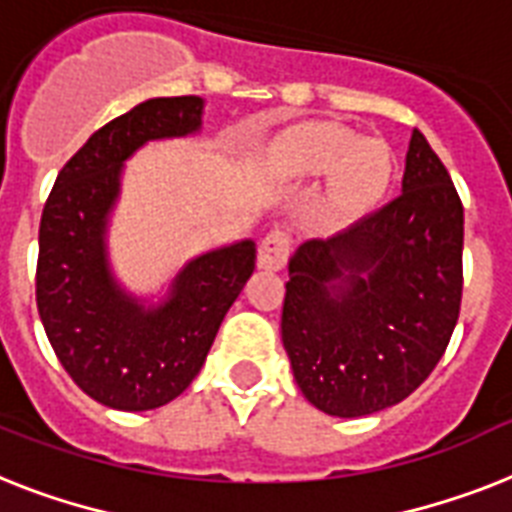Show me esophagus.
<instances>
[{"label": "esophagus", "mask_w": 512, "mask_h": 512, "mask_svg": "<svg viewBox=\"0 0 512 512\" xmlns=\"http://www.w3.org/2000/svg\"><path fill=\"white\" fill-rule=\"evenodd\" d=\"M289 252H292V236L276 228L265 236L260 242V255H257V263L265 270H281L289 260Z\"/></svg>", "instance_id": "1"}]
</instances>
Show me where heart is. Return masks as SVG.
Listing matches in <instances>:
<instances>
[{"label": "heart", "instance_id": "b5f03b06", "mask_svg": "<svg viewBox=\"0 0 512 512\" xmlns=\"http://www.w3.org/2000/svg\"><path fill=\"white\" fill-rule=\"evenodd\" d=\"M289 162L299 173L326 176L336 170V194L352 210L373 207L394 178V155L389 144L360 139L352 128L315 123L297 136Z\"/></svg>", "mask_w": 512, "mask_h": 512}]
</instances>
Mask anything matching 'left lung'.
Listing matches in <instances>:
<instances>
[{
  "mask_svg": "<svg viewBox=\"0 0 512 512\" xmlns=\"http://www.w3.org/2000/svg\"><path fill=\"white\" fill-rule=\"evenodd\" d=\"M463 297V205L421 131L402 194L289 260L281 339L294 381L318 410L360 418L429 378Z\"/></svg>",
  "mask_w": 512,
  "mask_h": 512,
  "instance_id": "1",
  "label": "left lung"
}]
</instances>
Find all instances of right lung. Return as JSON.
<instances>
[{
  "label": "right lung",
  "instance_id": "obj_1",
  "mask_svg": "<svg viewBox=\"0 0 512 512\" xmlns=\"http://www.w3.org/2000/svg\"><path fill=\"white\" fill-rule=\"evenodd\" d=\"M202 97H157L110 120L65 162L39 228L36 305L68 376L115 410L168 405L194 381L228 307L252 276V239L191 257L160 302L131 294L112 273L110 215L123 165L147 141L202 128Z\"/></svg>",
  "mask_w": 512,
  "mask_h": 512
}]
</instances>
